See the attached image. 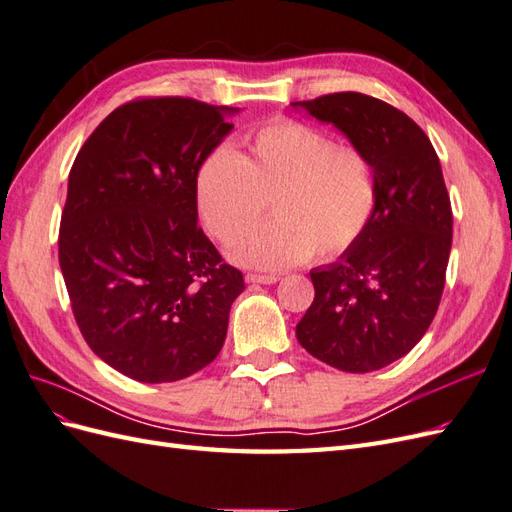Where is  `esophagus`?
Listing matches in <instances>:
<instances>
[{
    "label": "esophagus",
    "mask_w": 512,
    "mask_h": 512,
    "mask_svg": "<svg viewBox=\"0 0 512 512\" xmlns=\"http://www.w3.org/2000/svg\"><path fill=\"white\" fill-rule=\"evenodd\" d=\"M277 280H280V277L273 273H247L245 275L247 284H275Z\"/></svg>",
    "instance_id": "esophagus-1"
}]
</instances>
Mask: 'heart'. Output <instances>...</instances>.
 <instances>
[{
    "instance_id": "b5f03b06",
    "label": "heart",
    "mask_w": 512,
    "mask_h": 512,
    "mask_svg": "<svg viewBox=\"0 0 512 512\" xmlns=\"http://www.w3.org/2000/svg\"><path fill=\"white\" fill-rule=\"evenodd\" d=\"M235 153L211 149L194 175L200 222L224 245L237 243L264 212L275 221L239 243L247 267L286 269L309 256L331 260L359 243L378 209L376 168L361 149L292 119L256 128Z\"/></svg>"
}]
</instances>
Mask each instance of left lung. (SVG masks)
I'll list each match as a JSON object with an SVG mask.
<instances>
[{
	"label": "left lung",
	"instance_id": "8db88e82",
	"mask_svg": "<svg viewBox=\"0 0 512 512\" xmlns=\"http://www.w3.org/2000/svg\"><path fill=\"white\" fill-rule=\"evenodd\" d=\"M344 132L376 168L378 209L337 262L312 269L299 344L322 363L367 374L406 356L442 299L453 211L427 134L395 106L356 91L292 102Z\"/></svg>",
	"mask_w": 512,
	"mask_h": 512
}]
</instances>
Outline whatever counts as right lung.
<instances>
[{
    "instance_id": "obj_1",
    "label": "right lung",
    "mask_w": 512,
    "mask_h": 512,
    "mask_svg": "<svg viewBox=\"0 0 512 512\" xmlns=\"http://www.w3.org/2000/svg\"><path fill=\"white\" fill-rule=\"evenodd\" d=\"M237 108L141 98L76 156L59 226L72 314L96 356L138 382L183 380L220 354L243 275L198 226L196 168Z\"/></svg>"
}]
</instances>
